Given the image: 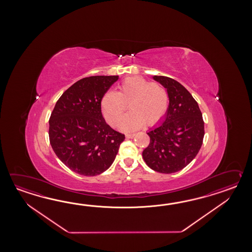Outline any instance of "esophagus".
<instances>
[{
	"label": "esophagus",
	"instance_id": "obj_1",
	"mask_svg": "<svg viewBox=\"0 0 252 252\" xmlns=\"http://www.w3.org/2000/svg\"><path fill=\"white\" fill-rule=\"evenodd\" d=\"M125 137H126L127 139H132V138L135 137V134H126Z\"/></svg>",
	"mask_w": 252,
	"mask_h": 252
}]
</instances>
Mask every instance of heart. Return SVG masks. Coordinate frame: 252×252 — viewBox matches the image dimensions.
Here are the masks:
<instances>
[{"mask_svg": "<svg viewBox=\"0 0 252 252\" xmlns=\"http://www.w3.org/2000/svg\"><path fill=\"white\" fill-rule=\"evenodd\" d=\"M117 93L108 91L101 102L102 114L108 124L116 126L127 107L130 112L121 120L119 127L125 131L141 128L145 124L154 126L165 118L168 109V94L164 86L141 76L124 79Z\"/></svg>", "mask_w": 252, "mask_h": 252, "instance_id": "b5f03b06", "label": "heart"}]
</instances>
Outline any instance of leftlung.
Listing matches in <instances>:
<instances>
[{"label":"left lung","mask_w":252,"mask_h":252,"mask_svg":"<svg viewBox=\"0 0 252 252\" xmlns=\"http://www.w3.org/2000/svg\"><path fill=\"white\" fill-rule=\"evenodd\" d=\"M153 79L166 88L169 104L161 124L149 130L150 142L142 157L154 171L171 174L197 155L204 139V120L198 103L180 83L163 75Z\"/></svg>","instance_id":"1"}]
</instances>
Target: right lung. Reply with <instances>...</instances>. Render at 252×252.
I'll return each instance as SVG.
<instances>
[{"label": "right lung", "mask_w": 252, "mask_h": 252, "mask_svg": "<svg viewBox=\"0 0 252 252\" xmlns=\"http://www.w3.org/2000/svg\"><path fill=\"white\" fill-rule=\"evenodd\" d=\"M118 75H95L77 81L64 92L49 118L48 136L54 152L72 171L93 177L113 164L124 134L102 117L104 94Z\"/></svg>", "instance_id": "1"}]
</instances>
